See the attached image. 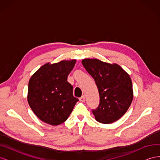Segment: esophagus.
<instances>
[{"mask_svg":"<svg viewBox=\"0 0 160 160\" xmlns=\"http://www.w3.org/2000/svg\"><path fill=\"white\" fill-rule=\"evenodd\" d=\"M79 100L82 102H84L85 100V96H82L80 98H79Z\"/></svg>","mask_w":160,"mask_h":160,"instance_id":"obj_1","label":"esophagus"}]
</instances>
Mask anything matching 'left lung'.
Wrapping results in <instances>:
<instances>
[{
  "mask_svg": "<svg viewBox=\"0 0 160 160\" xmlns=\"http://www.w3.org/2000/svg\"><path fill=\"white\" fill-rule=\"evenodd\" d=\"M82 64L96 82L100 95V103L92 110L96 120L112 123L126 113L133 99L130 76L116 64L86 58Z\"/></svg>",
  "mask_w": 160,
  "mask_h": 160,
  "instance_id": "obj_1",
  "label": "left lung"
}]
</instances>
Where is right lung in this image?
Segmentation results:
<instances>
[{"label": "right lung", "mask_w": 160, "mask_h": 160, "mask_svg": "<svg viewBox=\"0 0 160 160\" xmlns=\"http://www.w3.org/2000/svg\"><path fill=\"white\" fill-rule=\"evenodd\" d=\"M75 63L76 60L47 63L30 78L28 101L42 121L53 126L63 123L79 101L73 96L72 86L67 81Z\"/></svg>", "instance_id": "add662e5"}]
</instances>
